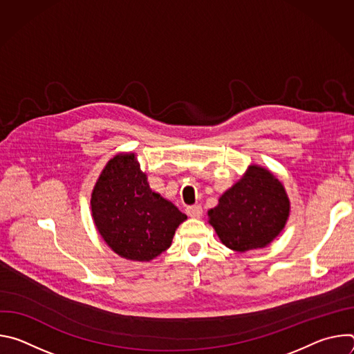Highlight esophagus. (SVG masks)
<instances>
[{
  "mask_svg": "<svg viewBox=\"0 0 354 354\" xmlns=\"http://www.w3.org/2000/svg\"><path fill=\"white\" fill-rule=\"evenodd\" d=\"M186 214L192 218H200L201 216H203V209H201V206H198V205H194V206H190L186 209Z\"/></svg>",
  "mask_w": 354,
  "mask_h": 354,
  "instance_id": "1",
  "label": "esophagus"
}]
</instances>
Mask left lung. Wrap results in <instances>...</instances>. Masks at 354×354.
Segmentation results:
<instances>
[{"instance_id":"8db88e82","label":"left lung","mask_w":354,"mask_h":354,"mask_svg":"<svg viewBox=\"0 0 354 354\" xmlns=\"http://www.w3.org/2000/svg\"><path fill=\"white\" fill-rule=\"evenodd\" d=\"M290 201L281 182L261 167H249L209 212L221 242L236 252L263 248L284 228Z\"/></svg>"}]
</instances>
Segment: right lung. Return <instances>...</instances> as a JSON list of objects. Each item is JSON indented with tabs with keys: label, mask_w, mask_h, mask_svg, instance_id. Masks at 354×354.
<instances>
[{
	"label": "right lung",
	"mask_w": 354,
	"mask_h": 354,
	"mask_svg": "<svg viewBox=\"0 0 354 354\" xmlns=\"http://www.w3.org/2000/svg\"><path fill=\"white\" fill-rule=\"evenodd\" d=\"M91 207L99 234L130 261L161 255L186 220L171 201L149 189L134 154H120L108 162L93 187Z\"/></svg>",
	"instance_id": "obj_1"
}]
</instances>
